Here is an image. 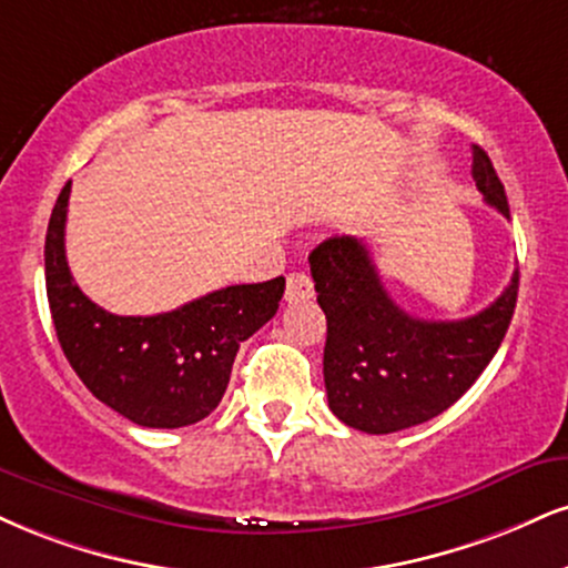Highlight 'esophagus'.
Listing matches in <instances>:
<instances>
[{
  "label": "esophagus",
  "instance_id": "34e87169",
  "mask_svg": "<svg viewBox=\"0 0 568 568\" xmlns=\"http://www.w3.org/2000/svg\"><path fill=\"white\" fill-rule=\"evenodd\" d=\"M314 296V283L306 272H291L288 283H285V302L298 304Z\"/></svg>",
  "mask_w": 568,
  "mask_h": 568
}]
</instances>
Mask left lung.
<instances>
[{
  "mask_svg": "<svg viewBox=\"0 0 568 568\" xmlns=\"http://www.w3.org/2000/svg\"><path fill=\"white\" fill-rule=\"evenodd\" d=\"M476 187L510 219L489 155L474 145ZM327 320L325 388L333 415L365 434H394L453 407L500 349L518 298V270L487 310L466 320H420L394 304L367 245L327 237L310 254Z\"/></svg>",
  "mask_w": 568,
  "mask_h": 568,
  "instance_id": "left-lung-1",
  "label": "left lung"
}]
</instances>
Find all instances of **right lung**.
<instances>
[{"mask_svg": "<svg viewBox=\"0 0 568 568\" xmlns=\"http://www.w3.org/2000/svg\"><path fill=\"white\" fill-rule=\"evenodd\" d=\"M71 182L60 190L44 241L47 298L65 359L102 405L136 426L182 428L222 402L245 338L275 317L285 277L227 285L174 312L121 317L81 293L65 262Z\"/></svg>", "mask_w": 568, "mask_h": 568, "instance_id": "1", "label": "right lung"}]
</instances>
